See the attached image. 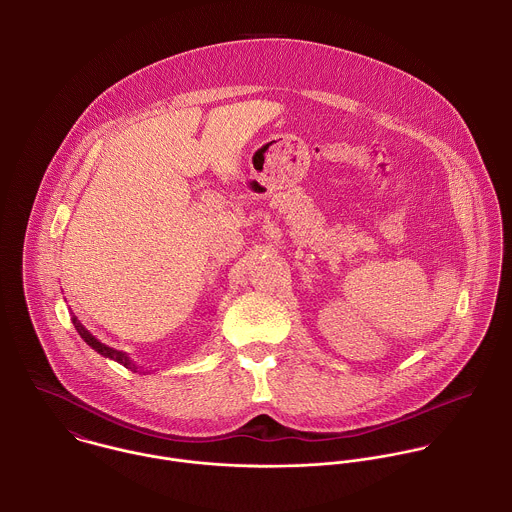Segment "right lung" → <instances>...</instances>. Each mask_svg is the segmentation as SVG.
I'll list each match as a JSON object with an SVG mask.
<instances>
[{
    "instance_id": "obj_1",
    "label": "right lung",
    "mask_w": 512,
    "mask_h": 512,
    "mask_svg": "<svg viewBox=\"0 0 512 512\" xmlns=\"http://www.w3.org/2000/svg\"><path fill=\"white\" fill-rule=\"evenodd\" d=\"M71 319H73L74 329L78 331V335H80V337L84 339V343H86L88 347H92L98 355H102V357H106V359H110V361H116V363H120V365H124L126 368H132L134 372H138V366H136V363H134L124 351H118V349H112V347L100 343V341L76 319V315H73Z\"/></svg>"
}]
</instances>
